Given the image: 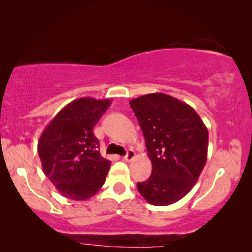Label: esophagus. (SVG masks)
I'll return each mask as SVG.
<instances>
[{"mask_svg": "<svg viewBox=\"0 0 252 252\" xmlns=\"http://www.w3.org/2000/svg\"><path fill=\"white\" fill-rule=\"evenodd\" d=\"M134 157H135V153H134V150H128L125 156H124V160L130 161V160H133Z\"/></svg>", "mask_w": 252, "mask_h": 252, "instance_id": "34e87169", "label": "esophagus"}]
</instances>
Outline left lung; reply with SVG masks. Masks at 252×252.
I'll return each instance as SVG.
<instances>
[{"label":"left lung","mask_w":252,"mask_h":252,"mask_svg":"<svg viewBox=\"0 0 252 252\" xmlns=\"http://www.w3.org/2000/svg\"><path fill=\"white\" fill-rule=\"evenodd\" d=\"M129 104L153 165L150 178L137 182V190L149 204H173L191 190L205 166L208 128L190 105L163 93L140 96Z\"/></svg>","instance_id":"1"}]
</instances>
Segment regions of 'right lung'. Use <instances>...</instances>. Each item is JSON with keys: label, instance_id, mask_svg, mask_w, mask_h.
I'll return each instance as SVG.
<instances>
[{"label": "right lung", "instance_id": "obj_1", "mask_svg": "<svg viewBox=\"0 0 252 252\" xmlns=\"http://www.w3.org/2000/svg\"><path fill=\"white\" fill-rule=\"evenodd\" d=\"M110 104V99H74L41 134L37 154L43 173L64 197L86 201L104 185L111 161L99 154L93 128Z\"/></svg>", "mask_w": 252, "mask_h": 252}]
</instances>
